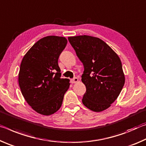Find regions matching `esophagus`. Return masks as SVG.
Masks as SVG:
<instances>
[{"label": "esophagus", "instance_id": "obj_1", "mask_svg": "<svg viewBox=\"0 0 146 146\" xmlns=\"http://www.w3.org/2000/svg\"><path fill=\"white\" fill-rule=\"evenodd\" d=\"M78 82V78H74L72 79V80H71V83H77Z\"/></svg>", "mask_w": 146, "mask_h": 146}]
</instances>
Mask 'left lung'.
<instances>
[{
	"instance_id": "obj_1",
	"label": "left lung",
	"mask_w": 146,
	"mask_h": 146,
	"mask_svg": "<svg viewBox=\"0 0 146 146\" xmlns=\"http://www.w3.org/2000/svg\"><path fill=\"white\" fill-rule=\"evenodd\" d=\"M68 39L84 66L82 81L87 90L83 104L94 112L108 109L125 83L120 57L98 37L84 35L68 37Z\"/></svg>"
}]
</instances>
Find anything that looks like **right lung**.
Returning <instances> with one entry per match:
<instances>
[{"mask_svg": "<svg viewBox=\"0 0 146 146\" xmlns=\"http://www.w3.org/2000/svg\"><path fill=\"white\" fill-rule=\"evenodd\" d=\"M67 44L64 37H44L33 45L23 57L19 84L26 102L37 113L49 116L61 107L70 86L68 79L61 78L59 55Z\"/></svg>", "mask_w": 146, "mask_h": 146, "instance_id": "1", "label": "right lung"}]
</instances>
